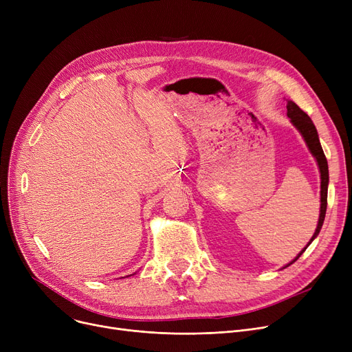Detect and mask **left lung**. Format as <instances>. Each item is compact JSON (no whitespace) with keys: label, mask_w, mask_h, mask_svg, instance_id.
I'll list each match as a JSON object with an SVG mask.
<instances>
[{"label":"left lung","mask_w":352,"mask_h":352,"mask_svg":"<svg viewBox=\"0 0 352 352\" xmlns=\"http://www.w3.org/2000/svg\"><path fill=\"white\" fill-rule=\"evenodd\" d=\"M287 116L289 117L292 125L297 128L298 131L301 133V135L304 137L311 154L316 157V160L318 162V168H320V173H321V208H320V218H318L317 230H316V232H314L312 238L309 239V243L307 244V247H308L314 241V239L317 238V235L320 234V231L322 228V224H324V218H325V212H327L328 181H329V177H328V162H327L325 154L322 151V146H321V142H320V138H318L317 128H316V125H314V122L311 121V118L294 101H288L287 102ZM307 247L297 256H295V260H292L285 267H289L292 263L297 261L298 258L302 255V252L307 250Z\"/></svg>","instance_id":"left-lung-1"}]
</instances>
